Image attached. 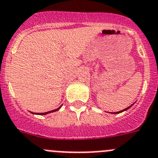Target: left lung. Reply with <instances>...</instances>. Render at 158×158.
Listing matches in <instances>:
<instances>
[{"label": "left lung", "instance_id": "obj_1", "mask_svg": "<svg viewBox=\"0 0 158 158\" xmlns=\"http://www.w3.org/2000/svg\"><path fill=\"white\" fill-rule=\"evenodd\" d=\"M133 105H134V103H133L132 105H131V106H128L127 108L124 109V110H120V111H119V112H116V113H113V114H116V113H122V112H123V111H126V110H127L128 109H129V108H131V107Z\"/></svg>", "mask_w": 158, "mask_h": 158}]
</instances>
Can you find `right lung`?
I'll list each match as a JSON object with an SVG mask.
<instances>
[{
  "instance_id": "obj_1",
  "label": "right lung",
  "mask_w": 158,
  "mask_h": 158,
  "mask_svg": "<svg viewBox=\"0 0 158 158\" xmlns=\"http://www.w3.org/2000/svg\"><path fill=\"white\" fill-rule=\"evenodd\" d=\"M61 106H59V108L56 109V110H51V111H48V112H45V113H32V112H31V113H33V114H37V115H46V114H48V113H53V112L57 111V110H59V109L61 108Z\"/></svg>"
}]
</instances>
